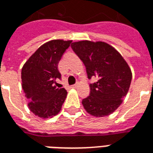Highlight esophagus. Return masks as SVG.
I'll return each instance as SVG.
<instances>
[{"label": "esophagus", "instance_id": "esophagus-1", "mask_svg": "<svg viewBox=\"0 0 153 153\" xmlns=\"http://www.w3.org/2000/svg\"><path fill=\"white\" fill-rule=\"evenodd\" d=\"M78 87H79V83H76V84H74V85H72L71 88H77Z\"/></svg>", "mask_w": 153, "mask_h": 153}]
</instances>
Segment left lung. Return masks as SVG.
<instances>
[{"label": "left lung", "instance_id": "8db88e82", "mask_svg": "<svg viewBox=\"0 0 153 153\" xmlns=\"http://www.w3.org/2000/svg\"><path fill=\"white\" fill-rule=\"evenodd\" d=\"M71 47L84 64L88 79H97L90 84L89 96L82 101L85 111L95 117L112 114L129 89L132 71L128 63L104 42L79 41L72 42Z\"/></svg>", "mask_w": 153, "mask_h": 153}]
</instances>
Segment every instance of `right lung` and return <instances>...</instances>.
Wrapping results in <instances>:
<instances>
[{
	"mask_svg": "<svg viewBox=\"0 0 153 153\" xmlns=\"http://www.w3.org/2000/svg\"><path fill=\"white\" fill-rule=\"evenodd\" d=\"M71 40H51L42 45L25 62L21 71L22 88L29 110L42 119L53 117L61 110L67 91L54 83L60 79L58 64Z\"/></svg>",
	"mask_w": 153,
	"mask_h": 153,
	"instance_id": "obj_1",
	"label": "right lung"
}]
</instances>
